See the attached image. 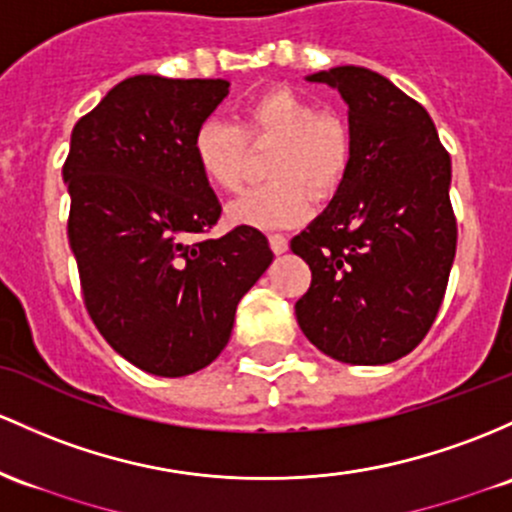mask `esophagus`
Returning <instances> with one entry per match:
<instances>
[{
  "mask_svg": "<svg viewBox=\"0 0 512 512\" xmlns=\"http://www.w3.org/2000/svg\"><path fill=\"white\" fill-rule=\"evenodd\" d=\"M269 247H272L274 255H282V252L289 250V240L282 233H272L269 235Z\"/></svg>",
  "mask_w": 512,
  "mask_h": 512,
  "instance_id": "1",
  "label": "esophagus"
}]
</instances>
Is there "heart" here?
Segmentation results:
<instances>
[{
	"label": "heart",
	"mask_w": 512,
	"mask_h": 512,
	"mask_svg": "<svg viewBox=\"0 0 512 512\" xmlns=\"http://www.w3.org/2000/svg\"><path fill=\"white\" fill-rule=\"evenodd\" d=\"M272 143L267 184L247 189L228 206L235 226L262 230L289 228L311 213V194L333 196L352 157L347 123L316 111L291 87H267L252 94L235 121L206 119L194 131L192 153L201 177L218 192H235L243 182L247 145Z\"/></svg>",
	"instance_id": "obj_1"
}]
</instances>
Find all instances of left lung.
<instances>
[{
    "instance_id": "obj_1",
    "label": "left lung",
    "mask_w": 512,
    "mask_h": 512,
    "mask_svg": "<svg viewBox=\"0 0 512 512\" xmlns=\"http://www.w3.org/2000/svg\"><path fill=\"white\" fill-rule=\"evenodd\" d=\"M306 80L350 106L352 157L328 209L291 240L311 267L296 320L338 362H396L445 299L457 252L452 162L428 111L379 72L342 65Z\"/></svg>"
}]
</instances>
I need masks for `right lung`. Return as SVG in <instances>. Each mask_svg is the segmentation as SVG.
<instances>
[{
  "mask_svg": "<svg viewBox=\"0 0 512 512\" xmlns=\"http://www.w3.org/2000/svg\"><path fill=\"white\" fill-rule=\"evenodd\" d=\"M228 87L128 77L72 128L63 179L84 306L123 359L155 376L194 374L221 355L238 301L272 265L250 226L192 243L221 218L194 131Z\"/></svg>",
  "mask_w": 512,
  "mask_h": 512,
  "instance_id": "obj_1",
  "label": "right lung"
}]
</instances>
